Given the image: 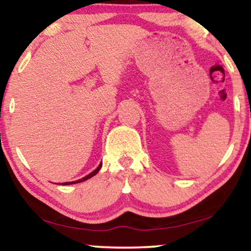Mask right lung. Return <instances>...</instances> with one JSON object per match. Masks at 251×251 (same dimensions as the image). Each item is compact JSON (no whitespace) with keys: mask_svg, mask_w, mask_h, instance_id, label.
Listing matches in <instances>:
<instances>
[{"mask_svg":"<svg viewBox=\"0 0 251 251\" xmlns=\"http://www.w3.org/2000/svg\"><path fill=\"white\" fill-rule=\"evenodd\" d=\"M100 167H102V163H100V166H98V167L96 168V169H95V170L93 171V173H90V174H89L88 176L83 177V178H81V179H78V180H75V182H67V183H63V184H65V185H67V184H75V183H81V182H83V180H87V179H89V178H91V177L96 175V174L98 173V171H100Z\"/></svg>","mask_w":251,"mask_h":251,"instance_id":"right-lung-1","label":"right lung"}]
</instances>
